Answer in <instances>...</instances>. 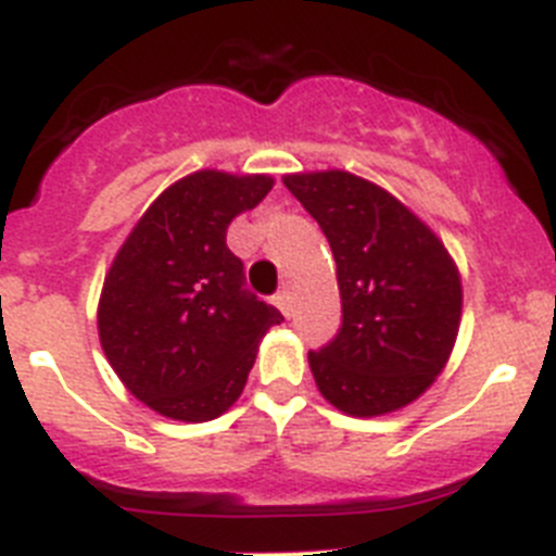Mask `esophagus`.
Segmentation results:
<instances>
[{"label":"esophagus","instance_id":"obj_1","mask_svg":"<svg viewBox=\"0 0 556 556\" xmlns=\"http://www.w3.org/2000/svg\"><path fill=\"white\" fill-rule=\"evenodd\" d=\"M275 306L281 308L283 314H289V294H287V292H278V294H275Z\"/></svg>","mask_w":556,"mask_h":556}]
</instances>
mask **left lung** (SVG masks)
<instances>
[{"label": "left lung", "instance_id": "obj_1", "mask_svg": "<svg viewBox=\"0 0 556 556\" xmlns=\"http://www.w3.org/2000/svg\"><path fill=\"white\" fill-rule=\"evenodd\" d=\"M283 186L320 223L342 298V328L308 353L314 384L351 417L404 409L448 365L462 278L443 239L395 194L345 169L292 172Z\"/></svg>", "mask_w": 556, "mask_h": 556}]
</instances>
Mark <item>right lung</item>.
<instances>
[{
	"mask_svg": "<svg viewBox=\"0 0 556 556\" xmlns=\"http://www.w3.org/2000/svg\"><path fill=\"white\" fill-rule=\"evenodd\" d=\"M273 175L200 169L166 186L113 255L97 306L105 358L152 412L205 424L239 401L281 312L244 289L228 225Z\"/></svg>",
	"mask_w": 556,
	"mask_h": 556,
	"instance_id": "1",
	"label": "right lung"
}]
</instances>
